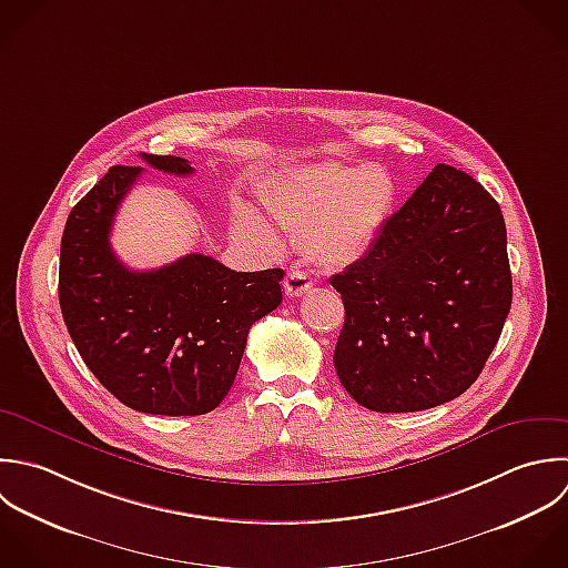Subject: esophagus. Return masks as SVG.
<instances>
[{"label":"esophagus","mask_w":568,"mask_h":568,"mask_svg":"<svg viewBox=\"0 0 568 568\" xmlns=\"http://www.w3.org/2000/svg\"><path fill=\"white\" fill-rule=\"evenodd\" d=\"M312 278L305 274V272H301V270H292L287 276H285V281H283V287H285V294L287 296H303L305 292H310L312 290Z\"/></svg>","instance_id":"34e87169"}]
</instances>
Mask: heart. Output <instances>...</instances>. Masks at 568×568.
Returning <instances> with one entry per match:
<instances>
[{
	"instance_id": "heart-1",
	"label": "heart",
	"mask_w": 568,
	"mask_h": 568,
	"mask_svg": "<svg viewBox=\"0 0 568 568\" xmlns=\"http://www.w3.org/2000/svg\"><path fill=\"white\" fill-rule=\"evenodd\" d=\"M398 185L383 165L325 161L290 172L263 194L272 219L298 236L303 254L323 270L358 263L378 241L396 205ZM236 234L274 247V232L250 212L236 214Z\"/></svg>"
}]
</instances>
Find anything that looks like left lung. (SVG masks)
<instances>
[{"instance_id": "obj_1", "label": "left lung", "mask_w": 568, "mask_h": 568, "mask_svg": "<svg viewBox=\"0 0 568 568\" xmlns=\"http://www.w3.org/2000/svg\"><path fill=\"white\" fill-rule=\"evenodd\" d=\"M329 283L345 305L334 367L347 394L381 414L449 403L476 383L511 310L500 205L438 163Z\"/></svg>"}]
</instances>
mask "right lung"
Returning a JSON list of instances; mask_svg holds the SVG:
<instances>
[{"label":"right lung","mask_w":568,"mask_h":568,"mask_svg":"<svg viewBox=\"0 0 568 568\" xmlns=\"http://www.w3.org/2000/svg\"><path fill=\"white\" fill-rule=\"evenodd\" d=\"M141 159L168 174L194 172L181 156ZM141 172L112 165L68 214L59 305L83 363L116 400L141 414L201 416L227 396L250 327L281 305L283 270L234 272L203 254L125 267L110 230Z\"/></svg>","instance_id":"add662e5"}]
</instances>
